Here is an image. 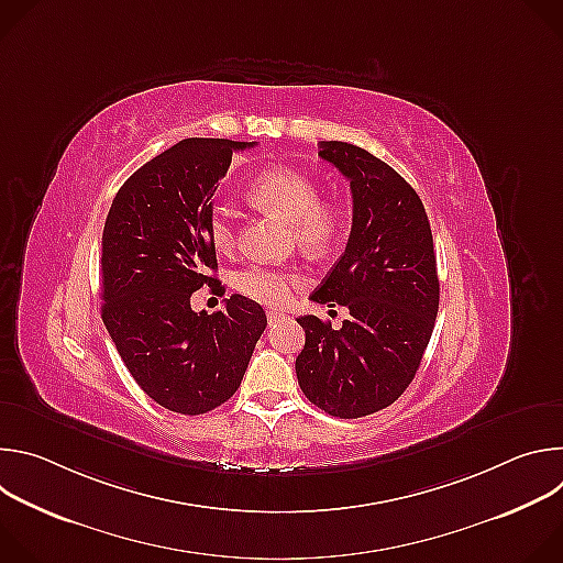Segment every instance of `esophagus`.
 Wrapping results in <instances>:
<instances>
[{"instance_id":"esophagus-1","label":"esophagus","mask_w":563,"mask_h":563,"mask_svg":"<svg viewBox=\"0 0 563 563\" xmlns=\"http://www.w3.org/2000/svg\"><path fill=\"white\" fill-rule=\"evenodd\" d=\"M283 318H285V313H283V311H278V309H269V311H267V320H269V325L278 323V320H283Z\"/></svg>"}]
</instances>
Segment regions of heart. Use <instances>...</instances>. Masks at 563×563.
<instances>
[{"instance_id":"1","label":"heart","mask_w":563,"mask_h":563,"mask_svg":"<svg viewBox=\"0 0 563 563\" xmlns=\"http://www.w3.org/2000/svg\"><path fill=\"white\" fill-rule=\"evenodd\" d=\"M250 198L256 207L291 222L298 247L305 252H325L345 229V211L334 200L320 198L318 183L294 167H274L258 174L250 185ZM209 240L220 254L235 247V227L229 209L216 207L209 216ZM300 283L296 272L254 265L235 276V289L263 305L280 307L291 298Z\"/></svg>"}]
</instances>
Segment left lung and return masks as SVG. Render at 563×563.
Returning <instances> with one entry per match:
<instances>
[{"mask_svg": "<svg viewBox=\"0 0 563 563\" xmlns=\"http://www.w3.org/2000/svg\"><path fill=\"white\" fill-rule=\"evenodd\" d=\"M318 155L347 180L354 200L347 247L311 294L343 305L341 330L318 316L296 318L305 347L296 358L302 394L339 419L374 415L406 391L439 311L432 229L417 191L369 151L330 140Z\"/></svg>", "mask_w": 563, "mask_h": 563, "instance_id": "1", "label": "left lung"}]
</instances>
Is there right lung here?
Instances as JSON below:
<instances>
[{"label": "right lung", "instance_id": "1", "mask_svg": "<svg viewBox=\"0 0 563 563\" xmlns=\"http://www.w3.org/2000/svg\"><path fill=\"white\" fill-rule=\"evenodd\" d=\"M256 142L189 137L140 167L115 194L102 233V320L135 383L157 406L205 415L229 400L267 328L256 300L191 309L207 269L213 194L231 155ZM220 287V283H218Z\"/></svg>", "mask_w": 563, "mask_h": 563}]
</instances>
